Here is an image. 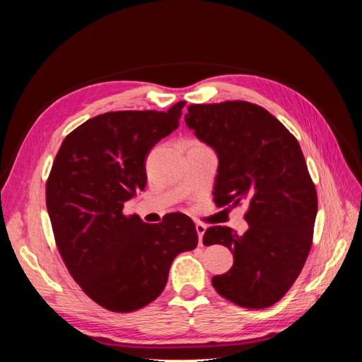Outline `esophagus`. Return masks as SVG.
I'll return each instance as SVG.
<instances>
[{
  "instance_id": "esophagus-1",
  "label": "esophagus",
  "mask_w": 362,
  "mask_h": 362,
  "mask_svg": "<svg viewBox=\"0 0 362 362\" xmlns=\"http://www.w3.org/2000/svg\"><path fill=\"white\" fill-rule=\"evenodd\" d=\"M206 231V226L204 223H196V233H198V237H199V243L202 245V237Z\"/></svg>"
}]
</instances>
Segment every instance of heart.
Instances as JSON below:
<instances>
[{
    "mask_svg": "<svg viewBox=\"0 0 362 362\" xmlns=\"http://www.w3.org/2000/svg\"><path fill=\"white\" fill-rule=\"evenodd\" d=\"M194 145H198V144H194Z\"/></svg>",
    "mask_w": 362,
    "mask_h": 362,
    "instance_id": "heart-1",
    "label": "heart"
}]
</instances>
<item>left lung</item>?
I'll use <instances>...</instances> for the list:
<instances>
[{
    "label": "left lung",
    "mask_w": 362,
    "mask_h": 362,
    "mask_svg": "<svg viewBox=\"0 0 362 362\" xmlns=\"http://www.w3.org/2000/svg\"><path fill=\"white\" fill-rule=\"evenodd\" d=\"M184 119L217 154L216 205H247L243 235L228 226L204 234L205 246L234 255L213 287L243 308H267L290 290L313 245L317 193L302 149L275 116L246 101L192 104Z\"/></svg>",
    "instance_id": "obj_1"
}]
</instances>
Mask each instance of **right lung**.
<instances>
[{"instance_id":"obj_1","label":"right lung","mask_w":362,"mask_h":362,"mask_svg":"<svg viewBox=\"0 0 362 362\" xmlns=\"http://www.w3.org/2000/svg\"><path fill=\"white\" fill-rule=\"evenodd\" d=\"M184 105L95 116L66 136L52 163L47 208L57 249L75 282L108 311L156 300L175 257L198 246L189 216L170 213L151 225L124 213L146 185V156L178 128Z\"/></svg>"}]
</instances>
